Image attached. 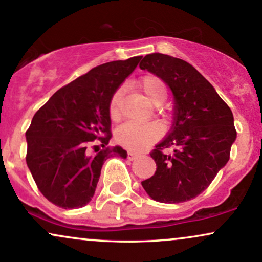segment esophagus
I'll list each match as a JSON object with an SVG mask.
<instances>
[{"label":"esophagus","instance_id":"obj_1","mask_svg":"<svg viewBox=\"0 0 262 262\" xmlns=\"http://www.w3.org/2000/svg\"><path fill=\"white\" fill-rule=\"evenodd\" d=\"M127 158L130 161H133V160H135V159L138 158V154H135V152H133V151H128L127 152Z\"/></svg>","mask_w":262,"mask_h":262}]
</instances>
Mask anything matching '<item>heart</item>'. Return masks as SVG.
<instances>
[{
  "label": "heart",
  "instance_id": "heart-1",
  "mask_svg": "<svg viewBox=\"0 0 262 262\" xmlns=\"http://www.w3.org/2000/svg\"><path fill=\"white\" fill-rule=\"evenodd\" d=\"M138 89L145 93L146 97L155 106H160L166 100V86L164 81L156 75H145L137 82ZM122 102V89H117L111 96L108 111L111 118H118L121 114ZM161 130L154 123L148 124H137V123H124L116 130V141L119 145L124 146L129 150H141L150 144L155 143L160 138Z\"/></svg>",
  "mask_w": 262,
  "mask_h": 262
}]
</instances>
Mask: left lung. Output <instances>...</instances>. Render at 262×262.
Wrapping results in <instances>:
<instances>
[{
    "instance_id": "1",
    "label": "left lung",
    "mask_w": 262,
    "mask_h": 262,
    "mask_svg": "<svg viewBox=\"0 0 262 262\" xmlns=\"http://www.w3.org/2000/svg\"><path fill=\"white\" fill-rule=\"evenodd\" d=\"M139 66L164 80L175 96L172 129L150 152L156 171L141 185L158 202H186L202 193L229 160L236 138L233 113L214 87L185 60L152 53ZM169 147L174 148L171 156L163 152Z\"/></svg>"
}]
</instances>
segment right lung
Returning a JSON list of instances; mask_svg holds the SVG:
<instances>
[{"label":"right lung","mask_w":262,"mask_h":262,"mask_svg":"<svg viewBox=\"0 0 262 262\" xmlns=\"http://www.w3.org/2000/svg\"><path fill=\"white\" fill-rule=\"evenodd\" d=\"M140 59L96 66L58 90L33 117L26 132V161L38 189L55 206H85L95 194L104 161L113 155L127 158L121 146H107L112 137L108 104Z\"/></svg>","instance_id":"right-lung-1"}]
</instances>
